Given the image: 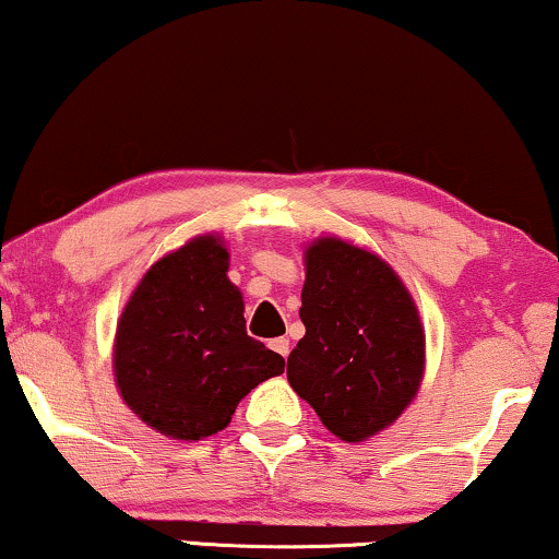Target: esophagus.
<instances>
[{
    "instance_id": "34e87169",
    "label": "esophagus",
    "mask_w": 559,
    "mask_h": 559,
    "mask_svg": "<svg viewBox=\"0 0 559 559\" xmlns=\"http://www.w3.org/2000/svg\"><path fill=\"white\" fill-rule=\"evenodd\" d=\"M267 345H271V348L278 353V356H284V358H288V350H292V343H288L286 337H275V341H271Z\"/></svg>"
}]
</instances>
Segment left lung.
<instances>
[{
	"mask_svg": "<svg viewBox=\"0 0 559 559\" xmlns=\"http://www.w3.org/2000/svg\"><path fill=\"white\" fill-rule=\"evenodd\" d=\"M304 337L288 356V384L343 441H364L400 418L426 361L423 324L397 273L343 239L307 250Z\"/></svg>",
	"mask_w": 559,
	"mask_h": 559,
	"instance_id": "left-lung-1",
	"label": "left lung"
}]
</instances>
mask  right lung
<instances>
[{
	"mask_svg": "<svg viewBox=\"0 0 559 559\" xmlns=\"http://www.w3.org/2000/svg\"><path fill=\"white\" fill-rule=\"evenodd\" d=\"M227 267V247L198 237L146 271L118 322V390L165 436L218 433L247 392L284 373V358L247 335L242 294Z\"/></svg>",
	"mask_w": 559,
	"mask_h": 559,
	"instance_id": "1",
	"label": "right lung"
}]
</instances>
